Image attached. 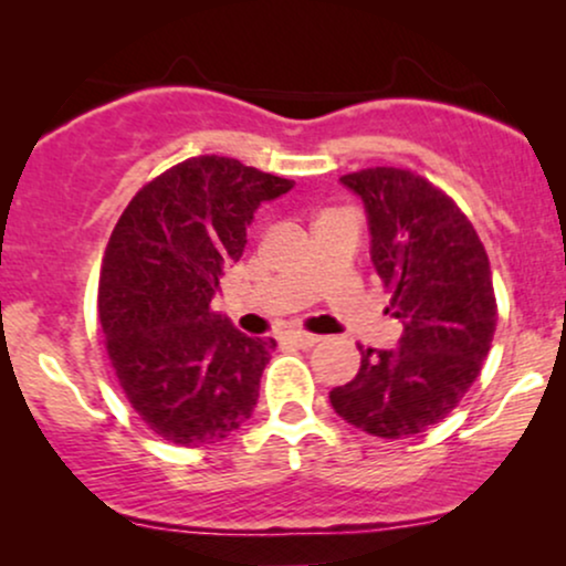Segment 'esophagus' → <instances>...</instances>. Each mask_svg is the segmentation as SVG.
I'll return each instance as SVG.
<instances>
[{
	"instance_id": "34e87169",
	"label": "esophagus",
	"mask_w": 566,
	"mask_h": 566,
	"mask_svg": "<svg viewBox=\"0 0 566 566\" xmlns=\"http://www.w3.org/2000/svg\"><path fill=\"white\" fill-rule=\"evenodd\" d=\"M292 343H295V346H301V348H311V346H316V343L322 340L319 335H311V333H303V329H295V333H290L287 335Z\"/></svg>"
}]
</instances>
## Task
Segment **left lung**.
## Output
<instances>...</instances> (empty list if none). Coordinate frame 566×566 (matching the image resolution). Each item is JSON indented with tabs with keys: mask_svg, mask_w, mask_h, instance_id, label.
Returning <instances> with one entry per match:
<instances>
[{
	"mask_svg": "<svg viewBox=\"0 0 566 566\" xmlns=\"http://www.w3.org/2000/svg\"><path fill=\"white\" fill-rule=\"evenodd\" d=\"M367 207L373 263L401 322L399 348L361 350L335 412L380 439L437 426L482 373L497 327L492 269L476 229L431 180L401 167L343 175Z\"/></svg>",
	"mask_w": 566,
	"mask_h": 566,
	"instance_id": "1",
	"label": "left lung"
}]
</instances>
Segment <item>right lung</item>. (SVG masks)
I'll return each mask as SVG.
<instances>
[{
	"label": "right lung",
	"instance_id": "obj_1",
	"mask_svg": "<svg viewBox=\"0 0 566 566\" xmlns=\"http://www.w3.org/2000/svg\"><path fill=\"white\" fill-rule=\"evenodd\" d=\"M292 186L207 154L148 180L116 220L97 319L129 407L165 441L216 444L258 405L276 340L247 337L210 303L242 258L252 212Z\"/></svg>",
	"mask_w": 566,
	"mask_h": 566
}]
</instances>
